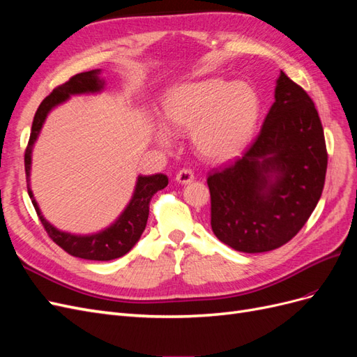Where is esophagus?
I'll return each instance as SVG.
<instances>
[{
    "instance_id": "34e87169",
    "label": "esophagus",
    "mask_w": 357,
    "mask_h": 357,
    "mask_svg": "<svg viewBox=\"0 0 357 357\" xmlns=\"http://www.w3.org/2000/svg\"><path fill=\"white\" fill-rule=\"evenodd\" d=\"M193 178H195V174H193L192 169H189V168H183L176 174V181L181 183V185H188V183H192Z\"/></svg>"
}]
</instances>
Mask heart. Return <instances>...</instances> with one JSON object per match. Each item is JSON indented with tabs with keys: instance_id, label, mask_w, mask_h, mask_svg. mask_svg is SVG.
Segmentation results:
<instances>
[{
	"instance_id": "heart-1",
	"label": "heart",
	"mask_w": 357,
	"mask_h": 357,
	"mask_svg": "<svg viewBox=\"0 0 357 357\" xmlns=\"http://www.w3.org/2000/svg\"><path fill=\"white\" fill-rule=\"evenodd\" d=\"M259 113L261 104L250 86L218 77L178 84L164 101L169 129L174 132L190 129L193 149L211 162L228 160L241 152L253 137ZM156 139L168 147V129L159 128Z\"/></svg>"
}]
</instances>
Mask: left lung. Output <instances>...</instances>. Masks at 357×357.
I'll return each mask as SVG.
<instances>
[{
	"instance_id": "left-lung-1",
	"label": "left lung",
	"mask_w": 357,
	"mask_h": 357,
	"mask_svg": "<svg viewBox=\"0 0 357 357\" xmlns=\"http://www.w3.org/2000/svg\"><path fill=\"white\" fill-rule=\"evenodd\" d=\"M326 168L314 102L282 71L275 101L255 142L241 158L208 174L214 235L244 253L284 245L314 211Z\"/></svg>"
}]
</instances>
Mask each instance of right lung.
<instances>
[{"mask_svg": "<svg viewBox=\"0 0 357 357\" xmlns=\"http://www.w3.org/2000/svg\"><path fill=\"white\" fill-rule=\"evenodd\" d=\"M98 74L100 70L75 74L68 82L53 89V92L43 100V102L36 112L34 121H32L29 142L25 150V174L28 195L38 214V219L41 220L43 226H45V229L53 240V243H56L62 250H66L68 255L75 257L88 259V261H112V259H117L126 255L139 240V236H142L143 231L146 229L150 201H152L158 190H162L168 185L167 176H139L137 180L134 197L129 201L125 211L119 215V219L110 226V228L92 235H73L68 232L58 231L55 226H52L45 218H43V214L34 199V195H32V190L29 188L32 146H34L36 139L40 134V129L46 121L47 113L55 105L67 101L70 98V95L100 92L104 88V82L98 77Z\"/></svg>", "mask_w": 357, "mask_h": 357, "instance_id": "1", "label": "right lung"}]
</instances>
